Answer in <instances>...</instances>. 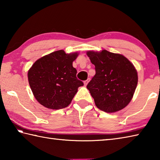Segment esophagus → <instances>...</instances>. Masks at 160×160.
Masks as SVG:
<instances>
[{
	"label": "esophagus",
	"instance_id": "obj_1",
	"mask_svg": "<svg viewBox=\"0 0 160 160\" xmlns=\"http://www.w3.org/2000/svg\"><path fill=\"white\" fill-rule=\"evenodd\" d=\"M89 80H90V79H87V80L84 81V85L87 86V84H88V82H89Z\"/></svg>",
	"mask_w": 160,
	"mask_h": 160
}]
</instances>
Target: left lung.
I'll list each match as a JSON object with an SVG mask.
<instances>
[{"label": "left lung", "mask_w": 160, "mask_h": 160, "mask_svg": "<svg viewBox=\"0 0 160 160\" xmlns=\"http://www.w3.org/2000/svg\"><path fill=\"white\" fill-rule=\"evenodd\" d=\"M87 55L96 67V75L87 88L96 107L107 113L123 109L137 87L138 72L133 64L122 54L105 49L88 51Z\"/></svg>", "instance_id": "left-lung-1"}]
</instances>
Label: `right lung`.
Segmentation results:
<instances>
[{
  "label": "right lung",
  "instance_id": "1",
  "mask_svg": "<svg viewBox=\"0 0 160 160\" xmlns=\"http://www.w3.org/2000/svg\"><path fill=\"white\" fill-rule=\"evenodd\" d=\"M79 53H66L58 50L46 55L33 64L28 71L30 88L36 100L50 109L69 106L83 82L76 78L73 62Z\"/></svg>",
  "mask_w": 160,
  "mask_h": 160
}]
</instances>
